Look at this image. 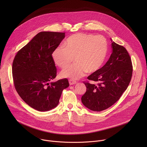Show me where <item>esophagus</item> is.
<instances>
[{
    "label": "esophagus",
    "instance_id": "34e87169",
    "mask_svg": "<svg viewBox=\"0 0 147 147\" xmlns=\"http://www.w3.org/2000/svg\"><path fill=\"white\" fill-rule=\"evenodd\" d=\"M69 84L71 86V85H74V84H76L77 83V82L76 81H74V80H71V79H70V80H69Z\"/></svg>",
    "mask_w": 147,
    "mask_h": 147
}]
</instances>
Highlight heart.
<instances>
[{
	"instance_id": "obj_1",
	"label": "heart",
	"mask_w": 147,
	"mask_h": 147,
	"mask_svg": "<svg viewBox=\"0 0 147 147\" xmlns=\"http://www.w3.org/2000/svg\"><path fill=\"white\" fill-rule=\"evenodd\" d=\"M108 48L107 41L102 36L77 33L66 39L64 47L55 48L52 57L60 68L69 66L74 58L76 63L63 70L60 76L76 80L87 72H96L102 67L107 56Z\"/></svg>"
}]
</instances>
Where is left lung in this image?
Here are the masks:
<instances>
[{"label":"left lung","mask_w":147,"mask_h":147,"mask_svg":"<svg viewBox=\"0 0 147 147\" xmlns=\"http://www.w3.org/2000/svg\"><path fill=\"white\" fill-rule=\"evenodd\" d=\"M112 48L106 64L87 77L98 82V84L84 82L87 91L81 102L92 111H102L112 106L126 90L131 79L133 66L128 52L112 40Z\"/></svg>","instance_id":"left-lung-1"}]
</instances>
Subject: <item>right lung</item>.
<instances>
[{
    "mask_svg": "<svg viewBox=\"0 0 147 147\" xmlns=\"http://www.w3.org/2000/svg\"><path fill=\"white\" fill-rule=\"evenodd\" d=\"M65 37V32H39L14 59L15 88L22 99L36 111L45 112L56 108L63 90L69 86L67 78L49 83L57 73L52 53Z\"/></svg>",
    "mask_w": 147,
    "mask_h": 147,
    "instance_id": "add662e5",
    "label": "right lung"
}]
</instances>
